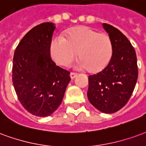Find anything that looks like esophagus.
Segmentation results:
<instances>
[{
    "label": "esophagus",
    "mask_w": 146,
    "mask_h": 146,
    "mask_svg": "<svg viewBox=\"0 0 146 146\" xmlns=\"http://www.w3.org/2000/svg\"><path fill=\"white\" fill-rule=\"evenodd\" d=\"M77 75L78 74L77 73H75V72H71V73H70V76H71V78H72V79L76 77Z\"/></svg>",
    "instance_id": "obj_1"
}]
</instances>
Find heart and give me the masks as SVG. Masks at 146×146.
I'll use <instances>...</instances> for the list:
<instances>
[{
  "instance_id": "b5f03b06",
  "label": "heart",
  "mask_w": 146,
  "mask_h": 146,
  "mask_svg": "<svg viewBox=\"0 0 146 146\" xmlns=\"http://www.w3.org/2000/svg\"><path fill=\"white\" fill-rule=\"evenodd\" d=\"M53 60L68 67L78 56L82 68L99 72L106 68L112 59L113 45L109 35L89 26H81L68 31L65 38L56 36L50 46Z\"/></svg>"
}]
</instances>
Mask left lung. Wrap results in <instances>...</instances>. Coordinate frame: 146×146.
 I'll list each match as a JSON object with an SVG mask.
<instances>
[{"instance_id": "8db88e82", "label": "left lung", "mask_w": 146, "mask_h": 146, "mask_svg": "<svg viewBox=\"0 0 146 146\" xmlns=\"http://www.w3.org/2000/svg\"><path fill=\"white\" fill-rule=\"evenodd\" d=\"M113 45L112 59L106 68L89 76L87 96L92 106L105 113L124 107L129 100L138 79L135 49L121 31L104 23Z\"/></svg>"}]
</instances>
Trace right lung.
I'll return each instance as SVG.
<instances>
[{
    "label": "right lung",
    "mask_w": 146,
    "mask_h": 146,
    "mask_svg": "<svg viewBox=\"0 0 146 146\" xmlns=\"http://www.w3.org/2000/svg\"><path fill=\"white\" fill-rule=\"evenodd\" d=\"M54 23L44 22L29 31L15 51L12 81L19 100L28 112L47 117L62 102L70 72L50 57Z\"/></svg>",
    "instance_id": "right-lung-1"
}]
</instances>
